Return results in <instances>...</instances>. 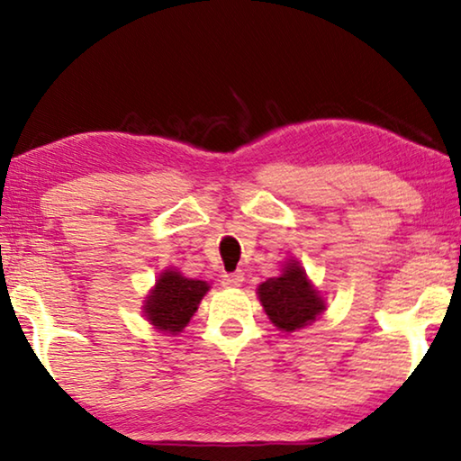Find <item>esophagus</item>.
<instances>
[{
	"label": "esophagus",
	"mask_w": 461,
	"mask_h": 461,
	"mask_svg": "<svg viewBox=\"0 0 461 461\" xmlns=\"http://www.w3.org/2000/svg\"><path fill=\"white\" fill-rule=\"evenodd\" d=\"M243 273L241 270H235V273H226L224 276H222V285L224 287H239L243 283Z\"/></svg>",
	"instance_id": "obj_1"
}]
</instances>
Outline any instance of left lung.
<instances>
[{"label":"left lung","mask_w":461,"mask_h":461,"mask_svg":"<svg viewBox=\"0 0 461 461\" xmlns=\"http://www.w3.org/2000/svg\"><path fill=\"white\" fill-rule=\"evenodd\" d=\"M258 295L268 319L283 331L300 330L317 319L323 311V300L306 281L304 270L289 262L281 276L264 281L258 287Z\"/></svg>","instance_id":"8db88e82"}]
</instances>
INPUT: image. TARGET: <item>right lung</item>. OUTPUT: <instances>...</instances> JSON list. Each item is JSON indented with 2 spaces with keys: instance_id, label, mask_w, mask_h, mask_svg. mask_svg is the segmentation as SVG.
I'll return each mask as SVG.
<instances>
[{
  "instance_id": "obj_1",
  "label": "right lung",
  "mask_w": 461,
  "mask_h": 461,
  "mask_svg": "<svg viewBox=\"0 0 461 461\" xmlns=\"http://www.w3.org/2000/svg\"><path fill=\"white\" fill-rule=\"evenodd\" d=\"M207 289L210 287L205 281L186 279L176 270H166L144 304L147 319L157 330L169 333L182 331L197 311Z\"/></svg>"
}]
</instances>
